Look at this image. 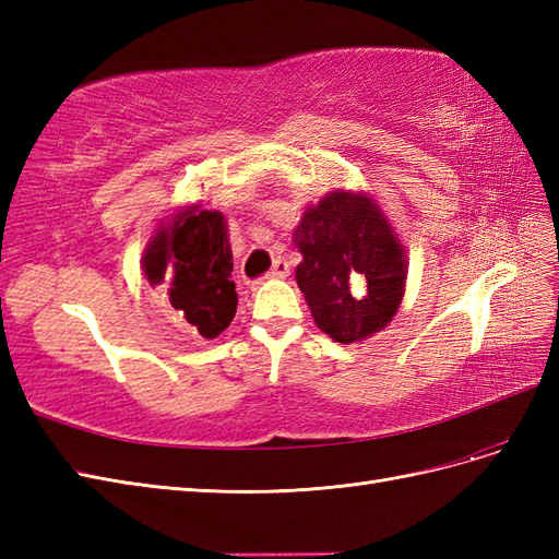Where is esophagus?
<instances>
[{"label": "esophagus", "instance_id": "obj_1", "mask_svg": "<svg viewBox=\"0 0 559 559\" xmlns=\"http://www.w3.org/2000/svg\"><path fill=\"white\" fill-rule=\"evenodd\" d=\"M286 275H289V263H286L284 259H277L273 263V270L267 273V277H273V280H284Z\"/></svg>", "mask_w": 559, "mask_h": 559}]
</instances>
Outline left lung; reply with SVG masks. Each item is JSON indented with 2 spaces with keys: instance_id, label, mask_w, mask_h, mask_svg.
<instances>
[{
  "instance_id": "obj_1",
  "label": "left lung",
  "mask_w": 559,
  "mask_h": 559,
  "mask_svg": "<svg viewBox=\"0 0 559 559\" xmlns=\"http://www.w3.org/2000/svg\"><path fill=\"white\" fill-rule=\"evenodd\" d=\"M294 242L302 253L298 289L314 324L335 343L382 331L405 292V247L373 198L333 191L302 212Z\"/></svg>"
}]
</instances>
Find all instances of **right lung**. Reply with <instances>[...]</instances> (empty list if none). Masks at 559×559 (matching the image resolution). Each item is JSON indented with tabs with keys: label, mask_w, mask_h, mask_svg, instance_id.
I'll use <instances>...</instances> for the list:
<instances>
[{
	"label": "right lung",
	"mask_w": 559,
	"mask_h": 559,
	"mask_svg": "<svg viewBox=\"0 0 559 559\" xmlns=\"http://www.w3.org/2000/svg\"><path fill=\"white\" fill-rule=\"evenodd\" d=\"M144 275L163 284L181 324L195 335L216 337L238 310L233 251L222 212L191 205L160 226L144 249Z\"/></svg>",
	"instance_id": "obj_1"
}]
</instances>
